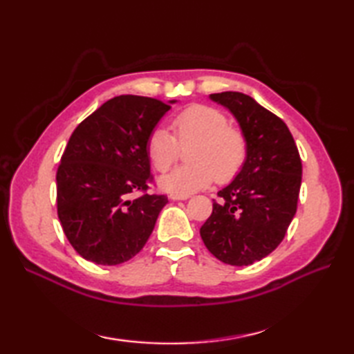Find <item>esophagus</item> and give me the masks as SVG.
<instances>
[{"instance_id":"34e87169","label":"esophagus","mask_w":354,"mask_h":354,"mask_svg":"<svg viewBox=\"0 0 354 354\" xmlns=\"http://www.w3.org/2000/svg\"><path fill=\"white\" fill-rule=\"evenodd\" d=\"M171 201H187L190 196H183V194H170L169 196Z\"/></svg>"}]
</instances>
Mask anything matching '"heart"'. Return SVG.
Segmentation results:
<instances>
[{
    "label": "heart",
    "instance_id": "b5f03b06",
    "mask_svg": "<svg viewBox=\"0 0 354 354\" xmlns=\"http://www.w3.org/2000/svg\"><path fill=\"white\" fill-rule=\"evenodd\" d=\"M169 131L158 127L149 135L146 150L158 170H167L176 161L178 145H190L187 160L192 164L176 167L160 178V187L170 194L189 196L204 190L216 178L227 183L234 178L246 161V140L214 108L194 104L178 114Z\"/></svg>",
    "mask_w": 354,
    "mask_h": 354
}]
</instances>
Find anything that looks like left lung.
<instances>
[{"mask_svg":"<svg viewBox=\"0 0 354 354\" xmlns=\"http://www.w3.org/2000/svg\"><path fill=\"white\" fill-rule=\"evenodd\" d=\"M236 118L246 140V161L219 190L222 202L202 225L201 237L216 259L231 266L260 261L281 243L297 213L301 160L289 127L242 93L209 94Z\"/></svg>","mask_w":354,"mask_h":354,"instance_id":"8db88e82","label":"left lung"}]
</instances>
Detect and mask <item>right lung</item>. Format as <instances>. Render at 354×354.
Listing matches in <instances>:
<instances>
[{
    "label": "right lung",
    "instance_id": "1",
    "mask_svg": "<svg viewBox=\"0 0 354 354\" xmlns=\"http://www.w3.org/2000/svg\"><path fill=\"white\" fill-rule=\"evenodd\" d=\"M178 100L118 95L82 122L57 169V216L71 246L95 265L135 257L152 234L167 198L146 192L149 135Z\"/></svg>",
    "mask_w": 354,
    "mask_h": 354
}]
</instances>
